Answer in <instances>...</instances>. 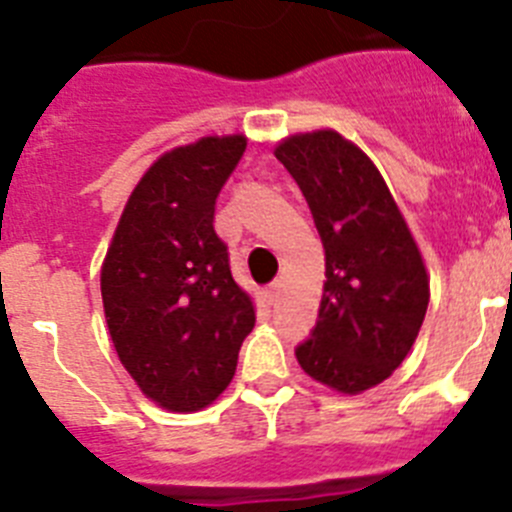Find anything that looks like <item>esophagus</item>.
<instances>
[{"label": "esophagus", "instance_id": "1", "mask_svg": "<svg viewBox=\"0 0 512 512\" xmlns=\"http://www.w3.org/2000/svg\"><path fill=\"white\" fill-rule=\"evenodd\" d=\"M279 289H282V282H271L269 287L264 289V297H266V302H269V305H274V302H277V297H279Z\"/></svg>", "mask_w": 512, "mask_h": 512}]
</instances>
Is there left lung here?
<instances>
[{
    "mask_svg": "<svg viewBox=\"0 0 512 512\" xmlns=\"http://www.w3.org/2000/svg\"><path fill=\"white\" fill-rule=\"evenodd\" d=\"M274 156L300 184L325 248L318 325L297 361L328 390L361 395L410 354L431 277L390 187L356 143L310 130L287 135Z\"/></svg>",
    "mask_w": 512,
    "mask_h": 512,
    "instance_id": "left-lung-1",
    "label": "left lung"
}]
</instances>
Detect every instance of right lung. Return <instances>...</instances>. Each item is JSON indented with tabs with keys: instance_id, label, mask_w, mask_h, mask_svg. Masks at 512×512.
Listing matches in <instances>:
<instances>
[{
	"instance_id": "obj_1",
	"label": "right lung",
	"mask_w": 512,
	"mask_h": 512,
	"mask_svg": "<svg viewBox=\"0 0 512 512\" xmlns=\"http://www.w3.org/2000/svg\"><path fill=\"white\" fill-rule=\"evenodd\" d=\"M246 135H205L158 156L130 192L102 261V305L117 359L169 413L223 395L256 305L215 233V200Z\"/></svg>"
}]
</instances>
